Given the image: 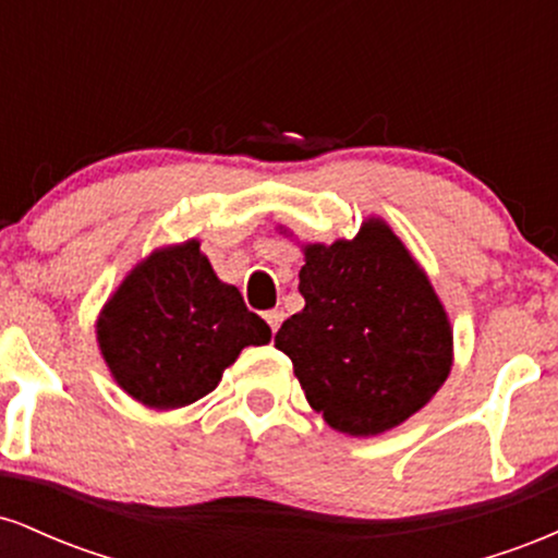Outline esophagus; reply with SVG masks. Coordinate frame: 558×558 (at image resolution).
<instances>
[{
	"label": "esophagus",
	"instance_id": "1",
	"mask_svg": "<svg viewBox=\"0 0 558 558\" xmlns=\"http://www.w3.org/2000/svg\"><path fill=\"white\" fill-rule=\"evenodd\" d=\"M283 310H270L265 315V319H267V325H270L272 328V332H278V328H280V323H283Z\"/></svg>",
	"mask_w": 558,
	"mask_h": 558
}]
</instances>
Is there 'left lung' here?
<instances>
[{"instance_id": "left-lung-1", "label": "left lung", "mask_w": 558, "mask_h": 558, "mask_svg": "<svg viewBox=\"0 0 558 558\" xmlns=\"http://www.w3.org/2000/svg\"><path fill=\"white\" fill-rule=\"evenodd\" d=\"M304 310L275 332L306 401L332 430L401 425L451 373V323L399 235L369 217L354 241L310 243L299 272Z\"/></svg>"}]
</instances>
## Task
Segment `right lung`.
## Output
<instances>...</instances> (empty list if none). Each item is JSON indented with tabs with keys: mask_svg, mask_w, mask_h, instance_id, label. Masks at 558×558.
Wrapping results in <instances>:
<instances>
[{
	"mask_svg": "<svg viewBox=\"0 0 558 558\" xmlns=\"http://www.w3.org/2000/svg\"><path fill=\"white\" fill-rule=\"evenodd\" d=\"M270 325L222 283L198 241L151 252L96 319V341L118 386L151 409L189 407L217 388L246 345Z\"/></svg>",
	"mask_w": 558,
	"mask_h": 558,
	"instance_id": "1",
	"label": "right lung"
}]
</instances>
